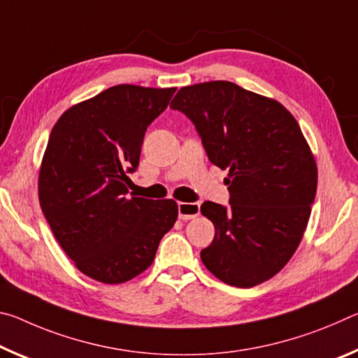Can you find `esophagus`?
I'll use <instances>...</instances> for the list:
<instances>
[{"mask_svg":"<svg viewBox=\"0 0 358 358\" xmlns=\"http://www.w3.org/2000/svg\"><path fill=\"white\" fill-rule=\"evenodd\" d=\"M201 213V205L192 202V203H187V202H180L178 203V217L183 221L187 220H192V217L199 216Z\"/></svg>","mask_w":358,"mask_h":358,"instance_id":"esophagus-1","label":"esophagus"}]
</instances>
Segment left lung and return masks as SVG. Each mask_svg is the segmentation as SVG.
Segmentation results:
<instances>
[{
    "label": "left lung",
    "mask_w": 358,
    "mask_h": 358,
    "mask_svg": "<svg viewBox=\"0 0 358 358\" xmlns=\"http://www.w3.org/2000/svg\"><path fill=\"white\" fill-rule=\"evenodd\" d=\"M171 107L196 126L211 164L229 171V207H201L215 226L203 265L235 287L270 280L299 248L316 197V161L299 123L278 101L226 80L183 87Z\"/></svg>",
    "instance_id": "1"
}]
</instances>
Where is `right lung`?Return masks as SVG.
<instances>
[{
  "instance_id": "right-lung-1",
  "label": "right lung",
  "mask_w": 358,
  "mask_h": 358,
  "mask_svg": "<svg viewBox=\"0 0 358 358\" xmlns=\"http://www.w3.org/2000/svg\"><path fill=\"white\" fill-rule=\"evenodd\" d=\"M177 88L117 85L68 108L48 138L39 203L59 246L83 275L126 282L153 264L173 227L172 199L129 197L145 132Z\"/></svg>"
}]
</instances>
